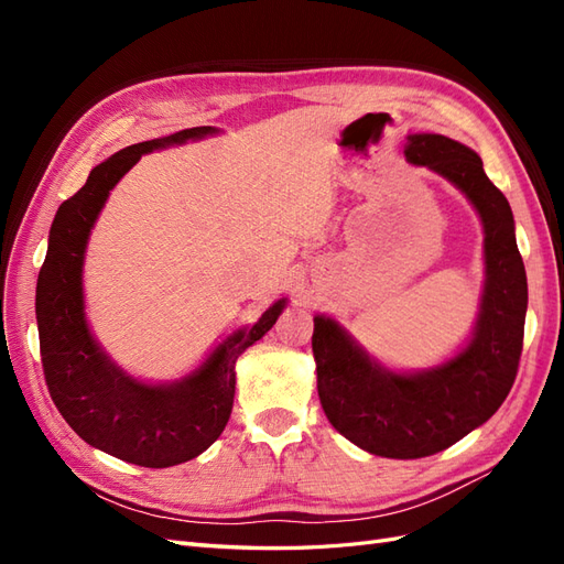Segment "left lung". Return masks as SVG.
Masks as SVG:
<instances>
[{
	"instance_id": "left-lung-1",
	"label": "left lung",
	"mask_w": 564,
	"mask_h": 564,
	"mask_svg": "<svg viewBox=\"0 0 564 564\" xmlns=\"http://www.w3.org/2000/svg\"><path fill=\"white\" fill-rule=\"evenodd\" d=\"M404 158L447 178L480 216L485 284L466 344L449 360L419 371L388 369L334 317H313L324 414L352 445L386 458L437 454L491 419L516 381L527 315L513 212L487 178L480 155L442 133H412Z\"/></svg>"
}]
</instances>
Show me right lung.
I'll list each match as a JSON object with an SVG mask.
<instances>
[{"label": "right lung", "instance_id": "1", "mask_svg": "<svg viewBox=\"0 0 564 564\" xmlns=\"http://www.w3.org/2000/svg\"><path fill=\"white\" fill-rule=\"evenodd\" d=\"M214 133L216 127L183 129L129 145L94 166L56 212L37 280L35 311L51 400L84 442L145 468L185 464L214 445L232 412L237 357L270 332L286 305L278 299L253 327L232 332L197 369L172 383L131 377L91 334L84 313V256L110 191L141 155Z\"/></svg>", "mask_w": 564, "mask_h": 564}]
</instances>
